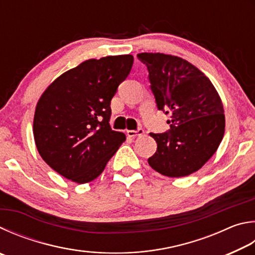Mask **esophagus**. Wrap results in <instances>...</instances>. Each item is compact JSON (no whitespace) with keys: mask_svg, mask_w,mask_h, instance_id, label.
Here are the masks:
<instances>
[{"mask_svg":"<svg viewBox=\"0 0 255 255\" xmlns=\"http://www.w3.org/2000/svg\"><path fill=\"white\" fill-rule=\"evenodd\" d=\"M128 135L132 137V138L138 137V136H142L143 135V129L139 128V129H137V130H129Z\"/></svg>","mask_w":255,"mask_h":255,"instance_id":"34e87169","label":"esophagus"}]
</instances>
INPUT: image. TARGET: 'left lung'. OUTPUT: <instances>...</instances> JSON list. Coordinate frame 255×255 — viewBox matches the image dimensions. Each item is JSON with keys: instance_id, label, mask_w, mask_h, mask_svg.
Segmentation results:
<instances>
[{"instance_id": "left-lung-1", "label": "left lung", "mask_w": 255, "mask_h": 255, "mask_svg": "<svg viewBox=\"0 0 255 255\" xmlns=\"http://www.w3.org/2000/svg\"><path fill=\"white\" fill-rule=\"evenodd\" d=\"M149 72L157 107L170 116L169 132L150 133L157 150L148 164L168 177L197 172L223 139L225 116L219 92L200 69L183 58L138 53Z\"/></svg>"}]
</instances>
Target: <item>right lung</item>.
Listing matches in <instances>:
<instances>
[{
    "label": "right lung",
    "mask_w": 255,
    "mask_h": 255,
    "mask_svg": "<svg viewBox=\"0 0 255 255\" xmlns=\"http://www.w3.org/2000/svg\"><path fill=\"white\" fill-rule=\"evenodd\" d=\"M132 62L131 54L86 60L41 95L33 118L35 146L63 177L78 184L96 179L126 140L110 127V101Z\"/></svg>",
    "instance_id": "right-lung-1"
}]
</instances>
